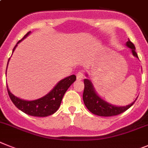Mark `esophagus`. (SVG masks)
Listing matches in <instances>:
<instances>
[{"label":"esophagus","mask_w":148,"mask_h":148,"mask_svg":"<svg viewBox=\"0 0 148 148\" xmlns=\"http://www.w3.org/2000/svg\"><path fill=\"white\" fill-rule=\"evenodd\" d=\"M83 78H84V73H83V71H78L77 74V79L80 80V79H83Z\"/></svg>","instance_id":"1"}]
</instances>
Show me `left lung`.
I'll list each match as a JSON object with an SVG mask.
<instances>
[{
	"label": "left lung",
	"instance_id": "1",
	"mask_svg": "<svg viewBox=\"0 0 148 148\" xmlns=\"http://www.w3.org/2000/svg\"><path fill=\"white\" fill-rule=\"evenodd\" d=\"M127 46L132 49L133 54L138 58V55L136 52L134 44L130 39H128V42H127ZM83 98L85 105L91 112L99 116L104 117L114 116L121 114L133 106L135 103L134 101L133 103L127 106H115L108 103L97 96L96 92H95L92 83L88 79H84V91H83Z\"/></svg>",
	"mask_w": 148,
	"mask_h": 148
}]
</instances>
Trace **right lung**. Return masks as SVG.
Listing matches in <instances>:
<instances>
[{
	"mask_svg": "<svg viewBox=\"0 0 148 148\" xmlns=\"http://www.w3.org/2000/svg\"><path fill=\"white\" fill-rule=\"evenodd\" d=\"M29 33L30 32H28L21 40L18 42L17 44H18L24 38H26L29 35ZM16 46L17 45L14 47L13 51H15ZM75 80L76 76L74 74L62 79L49 94H47L45 97L36 100V101H27L18 98L10 92L8 88H7V92H8L9 96H10L11 101L21 111H22L23 112L26 113L29 115H32V116L46 117L52 115L57 111L61 104L64 95L68 90V88L71 86V85L72 84Z\"/></svg>",
	"mask_w": 148,
	"mask_h": 148,
	"instance_id": "obj_1",
	"label": "right lung"
}]
</instances>
